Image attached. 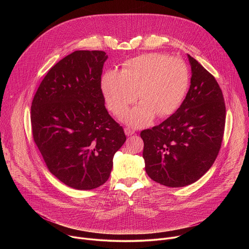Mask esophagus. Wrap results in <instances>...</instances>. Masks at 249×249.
I'll use <instances>...</instances> for the list:
<instances>
[{
	"label": "esophagus",
	"instance_id": "1",
	"mask_svg": "<svg viewBox=\"0 0 249 249\" xmlns=\"http://www.w3.org/2000/svg\"><path fill=\"white\" fill-rule=\"evenodd\" d=\"M124 131H125V134H126L127 136H131V135L135 134V130L132 129V128H130V127H126V128L124 129Z\"/></svg>",
	"mask_w": 249,
	"mask_h": 249
}]
</instances>
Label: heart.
Wrapping results in <instances>:
<instances>
[{
  "mask_svg": "<svg viewBox=\"0 0 249 249\" xmlns=\"http://www.w3.org/2000/svg\"><path fill=\"white\" fill-rule=\"evenodd\" d=\"M189 85L185 62L163 54H143L125 62L122 72L108 70L101 78V90L107 108L122 116L138 98L142 102L125 121L134 127L149 125L156 114L166 117L182 103Z\"/></svg>",
  "mask_w": 249,
  "mask_h": 249,
  "instance_id": "1",
  "label": "heart"
}]
</instances>
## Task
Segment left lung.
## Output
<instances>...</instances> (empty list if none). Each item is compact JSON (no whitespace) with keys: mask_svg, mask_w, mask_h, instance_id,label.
Listing matches in <instances>:
<instances>
[{"mask_svg":"<svg viewBox=\"0 0 249 249\" xmlns=\"http://www.w3.org/2000/svg\"><path fill=\"white\" fill-rule=\"evenodd\" d=\"M191 85L180 107L152 129L141 132L151 178L167 187L194 183L214 163L226 123V104L216 79L193 57Z\"/></svg>","mask_w":249,"mask_h":249,"instance_id":"left-lung-1","label":"left lung"}]
</instances>
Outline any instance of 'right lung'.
Listing matches in <instances>:
<instances>
[{
    "label": "right lung",
    "instance_id": "add662e5",
    "mask_svg": "<svg viewBox=\"0 0 249 249\" xmlns=\"http://www.w3.org/2000/svg\"><path fill=\"white\" fill-rule=\"evenodd\" d=\"M104 51L79 50L54 65L31 104L34 143L57 178L78 190L107 181L126 136L106 110L101 75Z\"/></svg>",
    "mask_w": 249,
    "mask_h": 249
}]
</instances>
